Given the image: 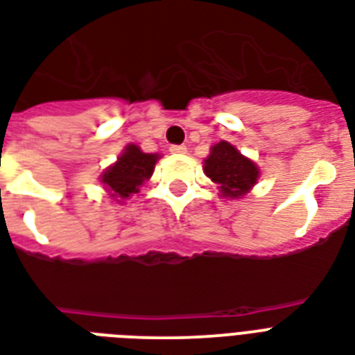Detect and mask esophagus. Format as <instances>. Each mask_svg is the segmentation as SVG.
Segmentation results:
<instances>
[{
  "label": "esophagus",
  "mask_w": 355,
  "mask_h": 355,
  "mask_svg": "<svg viewBox=\"0 0 355 355\" xmlns=\"http://www.w3.org/2000/svg\"><path fill=\"white\" fill-rule=\"evenodd\" d=\"M170 152H172V153H187V146H181V144H172V146H170Z\"/></svg>",
  "instance_id": "esophagus-1"
}]
</instances>
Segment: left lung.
Here are the masks:
<instances>
[{
  "instance_id": "obj_1",
  "label": "left lung",
  "mask_w": 355,
  "mask_h": 355,
  "mask_svg": "<svg viewBox=\"0 0 355 355\" xmlns=\"http://www.w3.org/2000/svg\"><path fill=\"white\" fill-rule=\"evenodd\" d=\"M203 170L211 181L220 185L222 196L226 198L244 196L259 178V170L255 163L241 155L237 148L232 146L226 140L211 148Z\"/></svg>"
}]
</instances>
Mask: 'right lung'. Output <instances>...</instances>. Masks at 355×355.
Returning <instances> with one entry per match:
<instances>
[{
	"mask_svg": "<svg viewBox=\"0 0 355 355\" xmlns=\"http://www.w3.org/2000/svg\"><path fill=\"white\" fill-rule=\"evenodd\" d=\"M157 159V153H144L139 146L129 144L116 163L101 175V183H105V189L112 198H116V202L128 200L152 178Z\"/></svg>",
	"mask_w": 355,
	"mask_h": 355,
	"instance_id": "obj_1",
	"label": "right lung"
}]
</instances>
